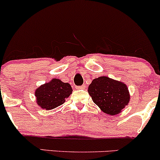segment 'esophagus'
Segmentation results:
<instances>
[{
  "label": "esophagus",
  "instance_id": "esophagus-1",
  "mask_svg": "<svg viewBox=\"0 0 160 160\" xmlns=\"http://www.w3.org/2000/svg\"><path fill=\"white\" fill-rule=\"evenodd\" d=\"M86 87V86L85 85V84H83V85H82V86H77V89H85Z\"/></svg>",
  "mask_w": 160,
  "mask_h": 160
}]
</instances>
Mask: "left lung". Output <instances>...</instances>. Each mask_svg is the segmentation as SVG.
Returning a JSON list of instances; mask_svg holds the SVG:
<instances>
[{
	"label": "left lung",
	"mask_w": 160,
	"mask_h": 160,
	"mask_svg": "<svg viewBox=\"0 0 160 160\" xmlns=\"http://www.w3.org/2000/svg\"><path fill=\"white\" fill-rule=\"evenodd\" d=\"M88 92L104 113L111 116L121 113L130 101L127 86L106 76L94 79L88 87Z\"/></svg>",
	"instance_id": "obj_1"
}]
</instances>
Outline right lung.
I'll return each mask as SVG.
<instances>
[{
	"instance_id": "1",
	"label": "right lung",
	"mask_w": 160,
	"mask_h": 160,
	"mask_svg": "<svg viewBox=\"0 0 160 160\" xmlns=\"http://www.w3.org/2000/svg\"><path fill=\"white\" fill-rule=\"evenodd\" d=\"M72 88L68 82L53 78L49 82L37 88L34 92L38 105L46 111L54 109L62 105L65 98L72 94Z\"/></svg>"
}]
</instances>
